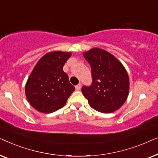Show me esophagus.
I'll use <instances>...</instances> for the list:
<instances>
[{
  "label": "esophagus",
  "instance_id": "1",
  "mask_svg": "<svg viewBox=\"0 0 158 158\" xmlns=\"http://www.w3.org/2000/svg\"><path fill=\"white\" fill-rule=\"evenodd\" d=\"M81 86H82V85L81 83L77 84V85L75 86V89H76V90H81Z\"/></svg>",
  "mask_w": 158,
  "mask_h": 158
}]
</instances>
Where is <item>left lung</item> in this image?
I'll return each instance as SVG.
<instances>
[{
	"label": "left lung",
	"mask_w": 158,
	"mask_h": 158,
	"mask_svg": "<svg viewBox=\"0 0 158 158\" xmlns=\"http://www.w3.org/2000/svg\"><path fill=\"white\" fill-rule=\"evenodd\" d=\"M91 67L93 83L82 93L90 107L104 114L119 109L129 91V79L124 66L115 56L100 48L83 53Z\"/></svg>",
	"instance_id": "8db88e82"
}]
</instances>
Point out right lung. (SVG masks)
I'll list each match as a JSON object with an SVG mask.
<instances>
[{
  "mask_svg": "<svg viewBox=\"0 0 158 158\" xmlns=\"http://www.w3.org/2000/svg\"><path fill=\"white\" fill-rule=\"evenodd\" d=\"M71 55L70 52H49L34 66L26 83L25 94L36 111L44 114L57 111L75 90L62 69Z\"/></svg>",
  "mask_w": 158,
  "mask_h": 158,
  "instance_id": "1",
  "label": "right lung"
}]
</instances>
